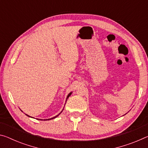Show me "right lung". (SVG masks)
<instances>
[{
  "label": "right lung",
  "instance_id": "right-lung-1",
  "mask_svg": "<svg viewBox=\"0 0 148 148\" xmlns=\"http://www.w3.org/2000/svg\"><path fill=\"white\" fill-rule=\"evenodd\" d=\"M71 94H72V92H70V93L68 95V96H67V97H66V101H67V99H68V98H69V97H70V96H71ZM62 110H63V109H62ZM62 111L61 112H61H62ZM61 113H59L58 115H57V116H55V117H52V118H50V119H44V120H46H46H50V119H54V118H56V117H57V116H59V115L60 114H61ZM27 115V114H26ZM27 116H29V117H30L29 116H28V115H27ZM40 120H42V119H40Z\"/></svg>",
  "mask_w": 148,
  "mask_h": 148
}]
</instances>
